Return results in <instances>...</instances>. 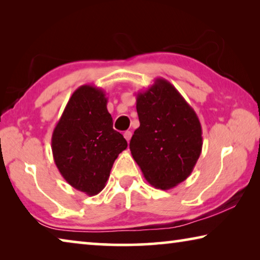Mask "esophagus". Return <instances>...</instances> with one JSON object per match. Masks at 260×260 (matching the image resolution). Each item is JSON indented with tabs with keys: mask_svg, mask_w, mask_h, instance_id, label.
<instances>
[{
	"mask_svg": "<svg viewBox=\"0 0 260 260\" xmlns=\"http://www.w3.org/2000/svg\"><path fill=\"white\" fill-rule=\"evenodd\" d=\"M124 138L126 139L127 142H129L131 138H132V132H131V131H126L125 133H124Z\"/></svg>",
	"mask_w": 260,
	"mask_h": 260,
	"instance_id": "obj_1",
	"label": "esophagus"
}]
</instances>
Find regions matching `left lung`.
I'll use <instances>...</instances> for the list:
<instances>
[{
  "mask_svg": "<svg viewBox=\"0 0 260 260\" xmlns=\"http://www.w3.org/2000/svg\"><path fill=\"white\" fill-rule=\"evenodd\" d=\"M140 127L129 149L143 177L161 190L174 188L191 174L203 138L199 117L172 83L162 78L136 95Z\"/></svg>",
  "mask_w": 260,
  "mask_h": 260,
  "instance_id": "8db88e82",
  "label": "left lung"
}]
</instances>
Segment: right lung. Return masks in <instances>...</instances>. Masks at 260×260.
<instances>
[{"label": "right lung", "mask_w": 260, "mask_h": 260, "mask_svg": "<svg viewBox=\"0 0 260 260\" xmlns=\"http://www.w3.org/2000/svg\"><path fill=\"white\" fill-rule=\"evenodd\" d=\"M105 91L83 85L74 91L52 132L55 164L70 186L88 196L105 187L114 160L127 148L112 128Z\"/></svg>", "instance_id": "right-lung-1"}]
</instances>
